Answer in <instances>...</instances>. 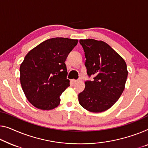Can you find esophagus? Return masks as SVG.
I'll return each mask as SVG.
<instances>
[{
  "label": "esophagus",
  "mask_w": 148,
  "mask_h": 148,
  "mask_svg": "<svg viewBox=\"0 0 148 148\" xmlns=\"http://www.w3.org/2000/svg\"><path fill=\"white\" fill-rule=\"evenodd\" d=\"M79 81V80H72V82H73L74 83H76V82H78Z\"/></svg>",
  "instance_id": "34e87169"
}]
</instances>
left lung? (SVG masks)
I'll return each instance as SVG.
<instances>
[{
  "mask_svg": "<svg viewBox=\"0 0 148 148\" xmlns=\"http://www.w3.org/2000/svg\"><path fill=\"white\" fill-rule=\"evenodd\" d=\"M86 58L85 66L92 81L85 82V89L78 94L84 108L102 112L115 103L125 88L127 77L126 63L107 43L94 39L80 40Z\"/></svg>",
  "mask_w": 148,
  "mask_h": 148,
  "instance_id": "obj_1",
  "label": "left lung"
}]
</instances>
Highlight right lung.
I'll use <instances>...</instances> for the list:
<instances>
[{"label":"right lung","mask_w":148,"mask_h":148,"mask_svg":"<svg viewBox=\"0 0 148 148\" xmlns=\"http://www.w3.org/2000/svg\"><path fill=\"white\" fill-rule=\"evenodd\" d=\"M78 40L52 38L28 53L20 66L21 84L30 103L50 110L60 102L62 93L70 86L65 61Z\"/></svg>","instance_id":"obj_1"}]
</instances>
